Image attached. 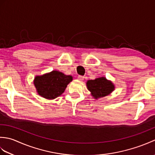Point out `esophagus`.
<instances>
[{"label": "esophagus", "mask_w": 155, "mask_h": 155, "mask_svg": "<svg viewBox=\"0 0 155 155\" xmlns=\"http://www.w3.org/2000/svg\"><path fill=\"white\" fill-rule=\"evenodd\" d=\"M84 77L83 76H81V75H79V76H78V79L79 80V81H83L84 80Z\"/></svg>", "instance_id": "34e87169"}]
</instances>
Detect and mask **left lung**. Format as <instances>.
I'll return each instance as SVG.
<instances>
[{
    "label": "left lung",
    "instance_id": "left-lung-1",
    "mask_svg": "<svg viewBox=\"0 0 155 155\" xmlns=\"http://www.w3.org/2000/svg\"><path fill=\"white\" fill-rule=\"evenodd\" d=\"M87 86L88 90L95 99L107 96L114 90L113 83L104 77L88 81Z\"/></svg>",
    "mask_w": 155,
    "mask_h": 155
}]
</instances>
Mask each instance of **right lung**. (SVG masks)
Returning a JSON list of instances; mask_svg holds the SVG:
<instances>
[{"label":"right lung","instance_id":"1","mask_svg":"<svg viewBox=\"0 0 155 155\" xmlns=\"http://www.w3.org/2000/svg\"><path fill=\"white\" fill-rule=\"evenodd\" d=\"M72 81L71 75L52 71L41 76H37L34 84L38 94L47 99H54L64 93L65 88Z\"/></svg>","mask_w":155,"mask_h":155}]
</instances>
